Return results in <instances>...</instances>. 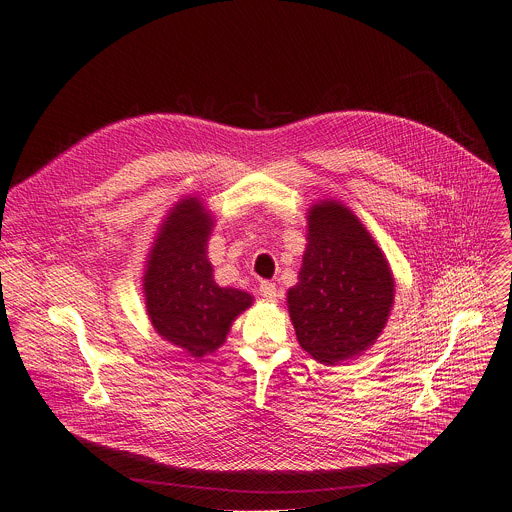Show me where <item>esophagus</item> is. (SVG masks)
<instances>
[{
	"mask_svg": "<svg viewBox=\"0 0 512 512\" xmlns=\"http://www.w3.org/2000/svg\"><path fill=\"white\" fill-rule=\"evenodd\" d=\"M259 294L267 300V302H277V298H279V289L275 287V283H271V281H261V285H259Z\"/></svg>",
	"mask_w": 512,
	"mask_h": 512,
	"instance_id": "obj_1",
	"label": "esophagus"
}]
</instances>
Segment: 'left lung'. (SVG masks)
<instances>
[{"mask_svg":"<svg viewBox=\"0 0 512 512\" xmlns=\"http://www.w3.org/2000/svg\"><path fill=\"white\" fill-rule=\"evenodd\" d=\"M306 251L287 312L300 346L334 367L367 352L395 304L393 269L373 235L342 202L324 198L306 212Z\"/></svg>","mask_w":512,"mask_h":512,"instance_id":"1","label":"left lung"}]
</instances>
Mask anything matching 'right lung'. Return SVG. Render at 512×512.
Here are the masks:
<instances>
[{
  "mask_svg": "<svg viewBox=\"0 0 512 512\" xmlns=\"http://www.w3.org/2000/svg\"><path fill=\"white\" fill-rule=\"evenodd\" d=\"M214 214L198 196L180 198L164 216L145 257L141 294L162 340L202 358L227 342L233 322L255 298L214 281L208 241Z\"/></svg>",
  "mask_w": 512,
  "mask_h": 512,
  "instance_id": "right-lung-1",
  "label": "right lung"
}]
</instances>
